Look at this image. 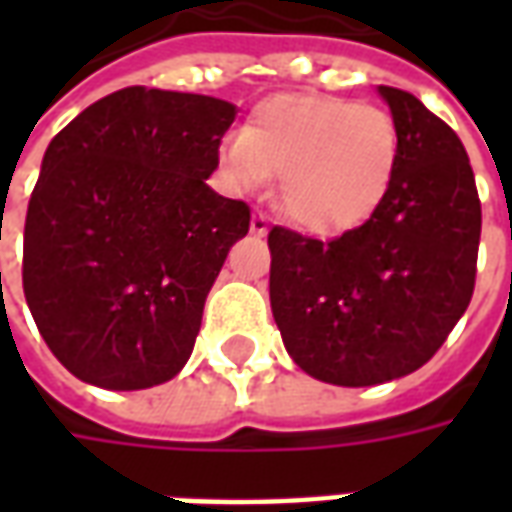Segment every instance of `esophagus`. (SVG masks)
<instances>
[{"instance_id": "34e87169", "label": "esophagus", "mask_w": 512, "mask_h": 512, "mask_svg": "<svg viewBox=\"0 0 512 512\" xmlns=\"http://www.w3.org/2000/svg\"><path fill=\"white\" fill-rule=\"evenodd\" d=\"M249 227H252V233H255V235H266L268 233V216H266V213H260V211L252 213V222H249Z\"/></svg>"}]
</instances>
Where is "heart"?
Listing matches in <instances>:
<instances>
[{"label": "heart", "instance_id": "1", "mask_svg": "<svg viewBox=\"0 0 512 512\" xmlns=\"http://www.w3.org/2000/svg\"><path fill=\"white\" fill-rule=\"evenodd\" d=\"M219 158L238 191L277 178L290 222L337 233L376 208L397 161V126L384 106L337 95H279L255 106Z\"/></svg>", "mask_w": 512, "mask_h": 512}]
</instances>
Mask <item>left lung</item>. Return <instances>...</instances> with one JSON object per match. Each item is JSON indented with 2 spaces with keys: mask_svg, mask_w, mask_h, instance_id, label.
<instances>
[{
  "mask_svg": "<svg viewBox=\"0 0 512 512\" xmlns=\"http://www.w3.org/2000/svg\"><path fill=\"white\" fill-rule=\"evenodd\" d=\"M397 161L365 224L329 241L271 227V312L318 381L373 386L439 351L474 293L480 197L466 147L417 95L381 84Z\"/></svg>",
  "mask_w": 512,
  "mask_h": 512,
  "instance_id": "1",
  "label": "left lung"
}]
</instances>
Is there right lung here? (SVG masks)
<instances>
[{"label":"right lung","mask_w":512,"mask_h":512,"mask_svg":"<svg viewBox=\"0 0 512 512\" xmlns=\"http://www.w3.org/2000/svg\"><path fill=\"white\" fill-rule=\"evenodd\" d=\"M235 106L126 87L51 139L24 224V296L51 354L104 389L189 362L202 307L249 205L205 183Z\"/></svg>","instance_id":"1"}]
</instances>
